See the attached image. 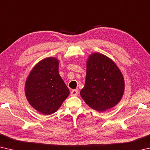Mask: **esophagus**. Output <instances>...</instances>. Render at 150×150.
Here are the masks:
<instances>
[{"instance_id":"34e87169","label":"esophagus","mask_w":150,"mask_h":150,"mask_svg":"<svg viewBox=\"0 0 150 150\" xmlns=\"http://www.w3.org/2000/svg\"><path fill=\"white\" fill-rule=\"evenodd\" d=\"M78 90L77 89H73L71 91V96H77L78 95Z\"/></svg>"}]
</instances>
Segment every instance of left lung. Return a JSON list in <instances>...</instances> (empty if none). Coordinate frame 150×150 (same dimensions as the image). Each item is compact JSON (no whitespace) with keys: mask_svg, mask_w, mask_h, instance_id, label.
Instances as JSON below:
<instances>
[{"mask_svg":"<svg viewBox=\"0 0 150 150\" xmlns=\"http://www.w3.org/2000/svg\"><path fill=\"white\" fill-rule=\"evenodd\" d=\"M124 86L123 75L112 60L99 53L88 56L85 84L80 94L91 108L103 112L115 106L122 97Z\"/></svg>","mask_w":150,"mask_h":150,"instance_id":"obj_1","label":"left lung"}]
</instances>
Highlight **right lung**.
<instances>
[{"instance_id":"obj_1","label":"right lung","mask_w":150,"mask_h":150,"mask_svg":"<svg viewBox=\"0 0 150 150\" xmlns=\"http://www.w3.org/2000/svg\"><path fill=\"white\" fill-rule=\"evenodd\" d=\"M58 68L57 58H45L34 66L26 81L25 94L28 101L43 115L55 112L69 95Z\"/></svg>"}]
</instances>
